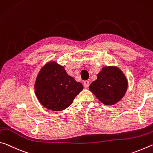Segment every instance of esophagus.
<instances>
[{
	"label": "esophagus",
	"instance_id": "1",
	"mask_svg": "<svg viewBox=\"0 0 153 153\" xmlns=\"http://www.w3.org/2000/svg\"><path fill=\"white\" fill-rule=\"evenodd\" d=\"M89 85H90V83H89V82L88 81H85L83 82V85H84V87H85V89H87V88L89 87Z\"/></svg>",
	"mask_w": 153,
	"mask_h": 153
}]
</instances>
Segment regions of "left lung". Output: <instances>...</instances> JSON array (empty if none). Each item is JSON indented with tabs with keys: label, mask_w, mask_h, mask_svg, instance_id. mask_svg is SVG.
Listing matches in <instances>:
<instances>
[{
	"label": "left lung",
	"mask_w": 153,
	"mask_h": 153,
	"mask_svg": "<svg viewBox=\"0 0 153 153\" xmlns=\"http://www.w3.org/2000/svg\"><path fill=\"white\" fill-rule=\"evenodd\" d=\"M128 81L120 69L116 66L103 67L89 90L105 105H114L124 97Z\"/></svg>",
	"instance_id": "8db88e82"
}]
</instances>
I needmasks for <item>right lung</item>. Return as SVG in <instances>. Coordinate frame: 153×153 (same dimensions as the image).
Wrapping results in <instances>:
<instances>
[{
    "instance_id": "right-lung-1",
    "label": "right lung",
    "mask_w": 153,
    "mask_h": 153,
    "mask_svg": "<svg viewBox=\"0 0 153 153\" xmlns=\"http://www.w3.org/2000/svg\"><path fill=\"white\" fill-rule=\"evenodd\" d=\"M83 89L81 82L66 73L63 66L50 62L40 70L35 92L40 103L52 111H62L71 105Z\"/></svg>"
}]
</instances>
